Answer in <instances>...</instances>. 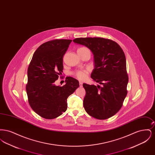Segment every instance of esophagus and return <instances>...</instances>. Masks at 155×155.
<instances>
[{"instance_id": "obj_1", "label": "esophagus", "mask_w": 155, "mask_h": 155, "mask_svg": "<svg viewBox=\"0 0 155 155\" xmlns=\"http://www.w3.org/2000/svg\"><path fill=\"white\" fill-rule=\"evenodd\" d=\"M79 84H80V87H82V82L80 81V82H79Z\"/></svg>"}]
</instances>
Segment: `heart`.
Here are the masks:
<instances>
[{
	"label": "heart",
	"instance_id": "b5f03b06",
	"mask_svg": "<svg viewBox=\"0 0 155 155\" xmlns=\"http://www.w3.org/2000/svg\"><path fill=\"white\" fill-rule=\"evenodd\" d=\"M82 49H86L85 48H80L78 50H81ZM90 71V68H87L84 69H80V70H75L73 73V74L74 75L77 79L80 80H85L88 75L89 72Z\"/></svg>",
	"mask_w": 155,
	"mask_h": 155
}]
</instances>
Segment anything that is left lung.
<instances>
[{
  "label": "left lung",
  "instance_id": "obj_1",
  "mask_svg": "<svg viewBox=\"0 0 155 155\" xmlns=\"http://www.w3.org/2000/svg\"><path fill=\"white\" fill-rule=\"evenodd\" d=\"M73 42L85 46L93 53L95 68L91 77L101 85L83 84L86 91L84 109L94 118H110L120 110L127 94L125 54L117 43L109 39L78 38Z\"/></svg>",
  "mask_w": 155,
  "mask_h": 155
}]
</instances>
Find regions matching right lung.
<instances>
[{"mask_svg": "<svg viewBox=\"0 0 155 155\" xmlns=\"http://www.w3.org/2000/svg\"><path fill=\"white\" fill-rule=\"evenodd\" d=\"M70 39H54L41 45L34 53L28 68L26 91L31 107L46 119L59 117L67 109V98L80 86L71 77L66 84L56 86L54 82L63 70V56Z\"/></svg>", "mask_w": 155, "mask_h": 155, "instance_id": "add662e5", "label": "right lung"}]
</instances>
